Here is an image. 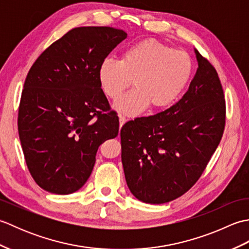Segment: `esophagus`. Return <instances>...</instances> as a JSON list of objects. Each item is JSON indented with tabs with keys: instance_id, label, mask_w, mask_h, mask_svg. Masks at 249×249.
Wrapping results in <instances>:
<instances>
[{
	"instance_id": "obj_1",
	"label": "esophagus",
	"mask_w": 249,
	"mask_h": 249,
	"mask_svg": "<svg viewBox=\"0 0 249 249\" xmlns=\"http://www.w3.org/2000/svg\"><path fill=\"white\" fill-rule=\"evenodd\" d=\"M119 120H120V126H123L126 123V121H127V119L123 115H119Z\"/></svg>"
}]
</instances>
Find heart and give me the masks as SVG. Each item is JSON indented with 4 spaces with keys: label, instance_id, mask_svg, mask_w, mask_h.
I'll return each mask as SVG.
<instances>
[{
    "label": "heart",
    "instance_id": "b5f03b06",
    "mask_svg": "<svg viewBox=\"0 0 249 249\" xmlns=\"http://www.w3.org/2000/svg\"><path fill=\"white\" fill-rule=\"evenodd\" d=\"M192 70L186 52L145 39L126 49L121 60L105 59L98 68V80L104 93L112 100H118L134 81V91L113 108L135 116L149 106L157 110L172 105L186 87Z\"/></svg>",
    "mask_w": 249,
    "mask_h": 249
}]
</instances>
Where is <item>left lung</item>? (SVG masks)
<instances>
[{
  "instance_id": "8db88e82",
  "label": "left lung",
  "mask_w": 249,
  "mask_h": 249,
  "mask_svg": "<svg viewBox=\"0 0 249 249\" xmlns=\"http://www.w3.org/2000/svg\"><path fill=\"white\" fill-rule=\"evenodd\" d=\"M195 54L198 68L183 97L163 112L129 121L121 129L126 183L142 202H170L188 192L223 137V87L211 63L196 49Z\"/></svg>"
}]
</instances>
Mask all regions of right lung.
I'll return each mask as SVG.
<instances>
[{
  "mask_svg": "<svg viewBox=\"0 0 249 249\" xmlns=\"http://www.w3.org/2000/svg\"><path fill=\"white\" fill-rule=\"evenodd\" d=\"M127 34L109 26L72 29L48 47L26 76L18 131L26 166L47 192L68 195L91 176L99 145L119 134L98 68Z\"/></svg>",
  "mask_w": 249,
  "mask_h": 249,
  "instance_id": "add662e5",
  "label": "right lung"
}]
</instances>
